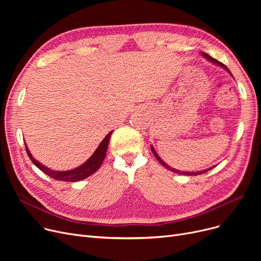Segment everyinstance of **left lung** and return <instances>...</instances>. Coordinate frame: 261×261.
<instances>
[{
    "mask_svg": "<svg viewBox=\"0 0 261 261\" xmlns=\"http://www.w3.org/2000/svg\"><path fill=\"white\" fill-rule=\"evenodd\" d=\"M202 55L203 56L206 58L207 60H210V61H212V62H214V63H216V64H218V65H220V66H222V67H224L225 70L227 71V72H229L228 71V68L223 64V63H221V62H219L218 60H216V59H214L213 57H211L210 55H207L206 53H202ZM230 73V72H229ZM231 75V74H230ZM151 150H152V153L155 155V158H156V160L161 163V165H163L164 167L165 168H167L168 170H170V171H172V172H175V173H179V174H184V175H198V174H201V173H204V172H206V171H208V170H211L212 168H210V169H206V170H203V171H197V172H186V171H180V170H175V169H173V168H171L170 166H168L167 164L165 163V162H163V160L158 155V153L155 152V150H154V148L151 146Z\"/></svg>",
    "mask_w": 261,
    "mask_h": 261,
    "instance_id": "obj_1",
    "label": "left lung"
}]
</instances>
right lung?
Returning a JSON list of instances; mask_svg holds the SVG:
<instances>
[{"mask_svg": "<svg viewBox=\"0 0 261 261\" xmlns=\"http://www.w3.org/2000/svg\"><path fill=\"white\" fill-rule=\"evenodd\" d=\"M113 131L109 132L106 138L101 141L100 145L97 147V149L95 150V152L93 153V155L85 163L82 164L81 166L73 169V170H68V171H55V170H50L47 167L43 166L42 164H40L37 160H35L29 148L25 145V149L26 152L29 154L30 159L32 160V162L35 164V165L40 169L42 170L45 174H47L48 176L53 177L55 180L58 181H64V182H78L86 179V177L92 175L95 171H97L100 167V165L102 164L105 158H106V153H107V149H108V145H109V141L110 138H111V134Z\"/></svg>", "mask_w": 261, "mask_h": 261, "instance_id": "obj_1", "label": "right lung"}]
</instances>
